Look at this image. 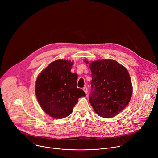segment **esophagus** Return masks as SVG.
Listing matches in <instances>:
<instances>
[{
  "label": "esophagus",
  "mask_w": 158,
  "mask_h": 158,
  "mask_svg": "<svg viewBox=\"0 0 158 158\" xmlns=\"http://www.w3.org/2000/svg\"><path fill=\"white\" fill-rule=\"evenodd\" d=\"M82 89H83V91H84V93L87 94V88L86 87H84Z\"/></svg>",
  "instance_id": "obj_1"
}]
</instances>
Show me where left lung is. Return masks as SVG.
Masks as SVG:
<instances>
[{
  "label": "left lung",
  "instance_id": "8db88e82",
  "mask_svg": "<svg viewBox=\"0 0 158 158\" xmlns=\"http://www.w3.org/2000/svg\"><path fill=\"white\" fill-rule=\"evenodd\" d=\"M89 64L92 81L89 101L99 116L113 118L131 99L132 86L129 73L124 66L112 59L98 60Z\"/></svg>",
  "mask_w": 158,
  "mask_h": 158
}]
</instances>
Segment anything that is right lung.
Masks as SVG:
<instances>
[{
	"label": "right lung",
	"instance_id": "obj_1",
	"mask_svg": "<svg viewBox=\"0 0 158 158\" xmlns=\"http://www.w3.org/2000/svg\"><path fill=\"white\" fill-rule=\"evenodd\" d=\"M73 63L59 59L51 62L39 75L35 94L42 109L50 116L62 119L69 116L78 99L85 96L77 87V74L71 72Z\"/></svg>",
	"mask_w": 158,
	"mask_h": 158
}]
</instances>
